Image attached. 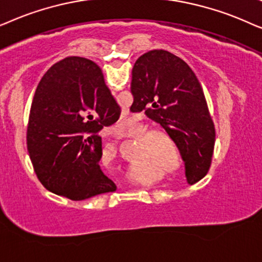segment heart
<instances>
[{
	"label": "heart",
	"mask_w": 262,
	"mask_h": 262,
	"mask_svg": "<svg viewBox=\"0 0 262 262\" xmlns=\"http://www.w3.org/2000/svg\"><path fill=\"white\" fill-rule=\"evenodd\" d=\"M142 132H144V129L141 128L140 134L142 133ZM149 140H151V135H148V137H146V138L144 139V142H149ZM166 140L169 141L170 139H166ZM110 151H111V152H116V147H115L114 145H111V146H110ZM142 151H144V153L147 152V151L151 152V155H152L153 157H156V159L158 160L159 163H162V156H160V152H159L158 148L152 147V146H149V147H145V144H142Z\"/></svg>",
	"instance_id": "heart-1"
}]
</instances>
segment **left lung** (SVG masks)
<instances>
[{
	"instance_id": "8db88e82",
	"label": "left lung",
	"mask_w": 262,
	"mask_h": 262,
	"mask_svg": "<svg viewBox=\"0 0 262 262\" xmlns=\"http://www.w3.org/2000/svg\"><path fill=\"white\" fill-rule=\"evenodd\" d=\"M132 113L162 127L175 142L188 184L206 176L213 156L215 130L200 82L183 60L166 50H151L132 71Z\"/></svg>"
}]
</instances>
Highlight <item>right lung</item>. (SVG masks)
Returning a JSON list of instances; mask_svg holds the SVG:
<instances>
[{"label":"right lung","instance_id":"obj_1","mask_svg":"<svg viewBox=\"0 0 262 262\" xmlns=\"http://www.w3.org/2000/svg\"><path fill=\"white\" fill-rule=\"evenodd\" d=\"M120 114L95 62L71 56L52 66L37 87L27 125V149L40 183L73 201L116 190L99 166L102 138L96 133Z\"/></svg>","mask_w":262,"mask_h":262}]
</instances>
